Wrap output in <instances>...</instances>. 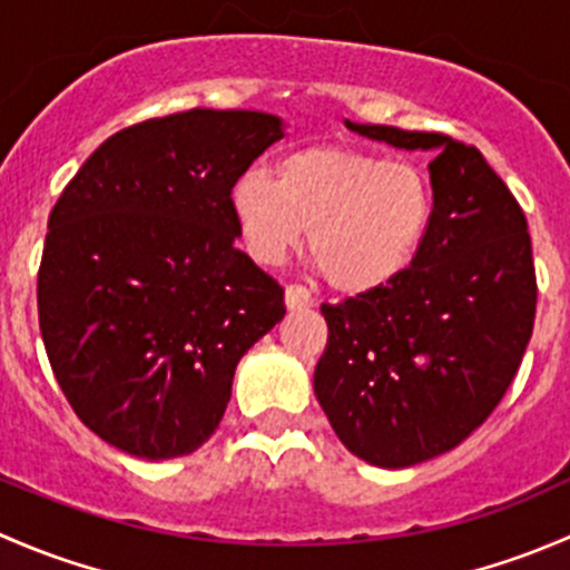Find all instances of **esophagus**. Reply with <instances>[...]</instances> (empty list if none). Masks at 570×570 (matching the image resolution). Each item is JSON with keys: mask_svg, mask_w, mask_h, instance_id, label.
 <instances>
[{"mask_svg": "<svg viewBox=\"0 0 570 570\" xmlns=\"http://www.w3.org/2000/svg\"><path fill=\"white\" fill-rule=\"evenodd\" d=\"M284 301H286V308H289V312H301V308H312L314 306L312 292H308L306 286H297V284L286 286Z\"/></svg>", "mask_w": 570, "mask_h": 570, "instance_id": "esophagus-1", "label": "esophagus"}]
</instances>
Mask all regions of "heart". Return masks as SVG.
<instances>
[{
  "instance_id": "obj_1",
  "label": "heart",
  "mask_w": 570,
  "mask_h": 570,
  "mask_svg": "<svg viewBox=\"0 0 570 570\" xmlns=\"http://www.w3.org/2000/svg\"><path fill=\"white\" fill-rule=\"evenodd\" d=\"M245 250L281 264L308 235L327 284L347 297L394 284L422 250L435 215L428 174L413 163L350 146H306L264 170H245L228 189Z\"/></svg>"
}]
</instances>
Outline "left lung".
Instances as JSON below:
<instances>
[{
	"instance_id": "1",
	"label": "left lung",
	"mask_w": 570,
	"mask_h": 570,
	"mask_svg": "<svg viewBox=\"0 0 570 570\" xmlns=\"http://www.w3.org/2000/svg\"><path fill=\"white\" fill-rule=\"evenodd\" d=\"M405 151H433L435 215L416 262L386 289L322 306L314 370L338 441L407 469L455 450L499 405L534 325V264L519 200L474 146L435 131L353 124Z\"/></svg>"
}]
</instances>
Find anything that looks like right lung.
Here are the masks:
<instances>
[{"instance_id":"right-lung-1","label":"right lung","mask_w":570,"mask_h":570,"mask_svg":"<svg viewBox=\"0 0 570 570\" xmlns=\"http://www.w3.org/2000/svg\"><path fill=\"white\" fill-rule=\"evenodd\" d=\"M284 137L278 115L187 109L107 137L49 215L38 320L62 394L99 439L146 461L198 450L239 358L284 320L228 189Z\"/></svg>"}]
</instances>
